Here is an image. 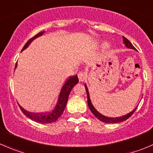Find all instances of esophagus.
<instances>
[{"label":"esophagus","mask_w":153,"mask_h":153,"mask_svg":"<svg viewBox=\"0 0 153 153\" xmlns=\"http://www.w3.org/2000/svg\"><path fill=\"white\" fill-rule=\"evenodd\" d=\"M78 79H79V81L82 82V81H84L86 80V75L84 72H79L78 74Z\"/></svg>","instance_id":"1"}]
</instances>
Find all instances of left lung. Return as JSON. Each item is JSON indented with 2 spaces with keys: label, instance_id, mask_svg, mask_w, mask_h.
<instances>
[{
  "label": "left lung",
  "instance_id": "1",
  "mask_svg": "<svg viewBox=\"0 0 153 153\" xmlns=\"http://www.w3.org/2000/svg\"><path fill=\"white\" fill-rule=\"evenodd\" d=\"M123 41H124V44H125V46H126V47L129 48V49H135V48L133 47V45H132V44H131L130 41H129L127 38H126L124 36H123ZM85 89L86 91V94H87V103H88V106H89V108L90 109L91 112L93 113V115H95V116L98 119H99L100 121H102V122L109 123V124H111V123H119V122H122V121H126V119H128V118H129V117H130L131 115H132V114L135 112V111L136 110L137 107H138V106H137L136 107H135V109L132 111V112H130L129 113H128L127 115H123V116L118 117V118H110V117L104 116V115H101V113H99V112H98V111L95 109V107H94L93 105L92 104V102H91V101H90V98H89V91H88V88H87V86H86V84H85Z\"/></svg>",
  "mask_w": 153,
  "mask_h": 153
}]
</instances>
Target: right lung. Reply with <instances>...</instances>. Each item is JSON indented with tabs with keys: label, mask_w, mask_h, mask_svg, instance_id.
<instances>
[{
	"label": "right lung",
	"mask_w": 153,
	"mask_h": 153,
	"mask_svg": "<svg viewBox=\"0 0 153 153\" xmlns=\"http://www.w3.org/2000/svg\"><path fill=\"white\" fill-rule=\"evenodd\" d=\"M44 33V31L43 32H39L38 34H37L36 35H35L34 37H32V38L29 40L27 42V44L24 45V48L22 49V51L24 50L26 48L28 47V46L30 44V43L32 42L33 40H35V38H38V37L41 36ZM17 67V63L15 64V68ZM78 83V76L76 75H74V76H71L69 79L66 81V83L64 84V85L63 86L62 89H61V92H60V95L58 96V101H57L56 106H55V109L52 111L51 112H43V113H34V112H30L28 111L25 110L24 108L21 107L19 105L20 108H21V111H22L23 113L26 115L27 117H28L29 118H30L31 120L34 121H36L38 123H41V124H49V123H52L56 121L58 119L60 116L62 115V113L64 112V109H65L66 105L67 104L68 101V98H69V95L70 93L71 90L72 89L73 86L77 84Z\"/></svg>",
	"instance_id": "right-lung-1"
}]
</instances>
